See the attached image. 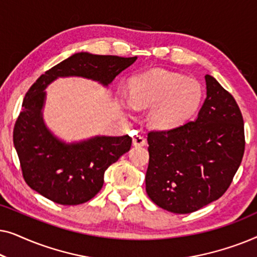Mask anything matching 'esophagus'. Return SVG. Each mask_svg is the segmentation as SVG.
<instances>
[{"label":"esophagus","mask_w":257,"mask_h":257,"mask_svg":"<svg viewBox=\"0 0 257 257\" xmlns=\"http://www.w3.org/2000/svg\"><path fill=\"white\" fill-rule=\"evenodd\" d=\"M133 145H135V146L146 145L145 137H143V136H135V137H133Z\"/></svg>","instance_id":"34e87169"}]
</instances>
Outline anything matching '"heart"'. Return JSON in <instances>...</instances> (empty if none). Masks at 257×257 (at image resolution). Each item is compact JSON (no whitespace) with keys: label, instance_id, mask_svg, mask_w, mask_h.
I'll use <instances>...</instances> for the list:
<instances>
[{"label":"heart","instance_id":"b5f03b06","mask_svg":"<svg viewBox=\"0 0 257 257\" xmlns=\"http://www.w3.org/2000/svg\"><path fill=\"white\" fill-rule=\"evenodd\" d=\"M128 96V106L150 107L149 122L152 127L172 130L184 124L198 110L202 89L195 79L154 70L133 77Z\"/></svg>","mask_w":257,"mask_h":257}]
</instances>
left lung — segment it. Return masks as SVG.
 Returning a JSON list of instances; mask_svg holds the SVG:
<instances>
[{
	"label": "left lung",
	"instance_id": "obj_1",
	"mask_svg": "<svg viewBox=\"0 0 257 257\" xmlns=\"http://www.w3.org/2000/svg\"><path fill=\"white\" fill-rule=\"evenodd\" d=\"M205 79L207 97L194 120L147 136V195L172 213H193L221 198L244 153L238 105L214 77Z\"/></svg>",
	"mask_w": 257,
	"mask_h": 257
}]
</instances>
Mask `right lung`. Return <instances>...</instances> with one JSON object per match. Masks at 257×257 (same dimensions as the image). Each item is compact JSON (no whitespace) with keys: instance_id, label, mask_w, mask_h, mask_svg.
I'll return each instance as SVG.
<instances>
[{"instance_id":"1","label":"right lung","mask_w":257,"mask_h":257,"mask_svg":"<svg viewBox=\"0 0 257 257\" xmlns=\"http://www.w3.org/2000/svg\"><path fill=\"white\" fill-rule=\"evenodd\" d=\"M137 57L78 52L55 65L33 84L14 127V145L28 186L59 205H80L92 199L104 184V173L131 149L128 136H96L65 143L45 125L47 89L58 77H83L108 86Z\"/></svg>"}]
</instances>
